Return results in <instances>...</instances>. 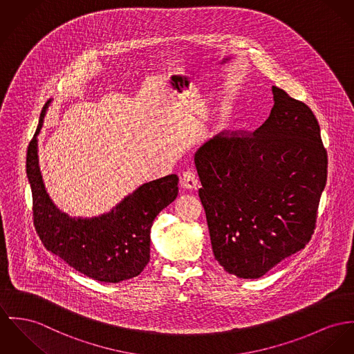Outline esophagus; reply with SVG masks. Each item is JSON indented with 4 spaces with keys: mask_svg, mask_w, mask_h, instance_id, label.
Instances as JSON below:
<instances>
[{
    "mask_svg": "<svg viewBox=\"0 0 354 354\" xmlns=\"http://www.w3.org/2000/svg\"><path fill=\"white\" fill-rule=\"evenodd\" d=\"M180 183H182V187H185L187 190H195L199 185L198 175L194 171L189 169V171L183 172V175L180 178Z\"/></svg>",
    "mask_w": 354,
    "mask_h": 354,
    "instance_id": "obj_1",
    "label": "esophagus"
}]
</instances>
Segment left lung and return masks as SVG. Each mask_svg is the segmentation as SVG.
Returning a JSON list of instances; mask_svg holds the SVG:
<instances>
[{
    "mask_svg": "<svg viewBox=\"0 0 354 354\" xmlns=\"http://www.w3.org/2000/svg\"><path fill=\"white\" fill-rule=\"evenodd\" d=\"M272 110L253 133L221 132L195 153L214 257L257 279L311 240L327 152L311 109L272 86Z\"/></svg>",
    "mask_w": 354,
    "mask_h": 354,
    "instance_id": "obj_1",
    "label": "left lung"
}]
</instances>
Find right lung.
<instances>
[{
  "instance_id": "obj_1",
  "label": "right lung",
  "mask_w": 354,
  "mask_h": 354,
  "mask_svg": "<svg viewBox=\"0 0 354 354\" xmlns=\"http://www.w3.org/2000/svg\"><path fill=\"white\" fill-rule=\"evenodd\" d=\"M28 145L27 176L33 225L41 244L75 271L98 281L118 283L140 274L149 261L153 219L178 196V175L140 186L101 217H68L50 199L39 168L37 135L46 109Z\"/></svg>"
}]
</instances>
